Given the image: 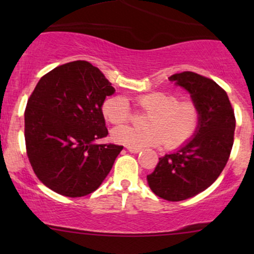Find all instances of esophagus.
<instances>
[{
    "label": "esophagus",
    "mask_w": 254,
    "mask_h": 254,
    "mask_svg": "<svg viewBox=\"0 0 254 254\" xmlns=\"http://www.w3.org/2000/svg\"><path fill=\"white\" fill-rule=\"evenodd\" d=\"M127 150H129L130 153H138V151H141V149H136V148H129V147H127Z\"/></svg>",
    "instance_id": "1"
}]
</instances>
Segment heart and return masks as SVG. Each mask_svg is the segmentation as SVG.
Here are the masks:
<instances>
[{
    "label": "heart",
    "mask_w": 254,
    "mask_h": 254,
    "mask_svg": "<svg viewBox=\"0 0 254 254\" xmlns=\"http://www.w3.org/2000/svg\"><path fill=\"white\" fill-rule=\"evenodd\" d=\"M136 103L144 112V127H119L112 130V139L129 148L142 149L164 144L168 150L183 147L193 138L199 127L200 111L190 99L178 100L176 94L162 90L136 97ZM101 113L111 124H123L131 118V107L123 95L105 99Z\"/></svg>",
    "instance_id": "obj_1"
}]
</instances>
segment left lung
I'll return each mask as SVG.
<instances>
[{
    "mask_svg": "<svg viewBox=\"0 0 254 254\" xmlns=\"http://www.w3.org/2000/svg\"><path fill=\"white\" fill-rule=\"evenodd\" d=\"M170 80L190 92L200 111L199 127L185 147L160 157L147 179L156 196L179 202L208 189L226 167L234 142L235 116L226 90L211 78L184 71Z\"/></svg>",
    "mask_w": 254,
    "mask_h": 254,
    "instance_id": "obj_1",
    "label": "left lung"
}]
</instances>
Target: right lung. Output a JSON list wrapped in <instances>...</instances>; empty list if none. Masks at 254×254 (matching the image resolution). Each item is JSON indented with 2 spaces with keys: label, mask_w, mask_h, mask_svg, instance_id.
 I'll return each instance as SVG.
<instances>
[{
  "label": "right lung",
  "mask_w": 254,
  "mask_h": 254,
  "mask_svg": "<svg viewBox=\"0 0 254 254\" xmlns=\"http://www.w3.org/2000/svg\"><path fill=\"white\" fill-rule=\"evenodd\" d=\"M97 66L74 61L45 74L25 110L26 153L38 179L66 197L94 192L123 145L95 144L109 131L101 105L115 88Z\"/></svg>",
  "instance_id": "1"
}]
</instances>
